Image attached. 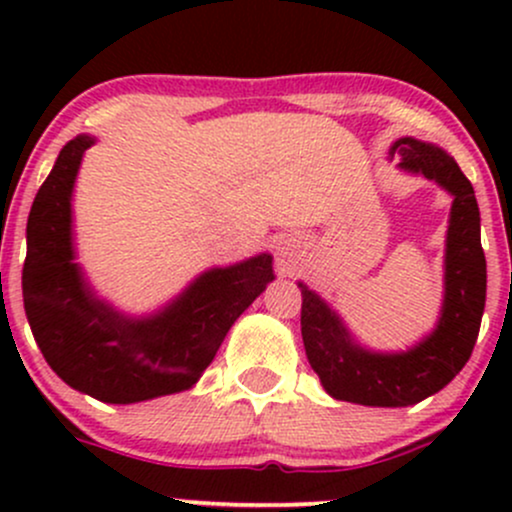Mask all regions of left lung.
<instances>
[{
    "label": "left lung",
    "mask_w": 512,
    "mask_h": 512,
    "mask_svg": "<svg viewBox=\"0 0 512 512\" xmlns=\"http://www.w3.org/2000/svg\"><path fill=\"white\" fill-rule=\"evenodd\" d=\"M390 156L399 168L436 180L452 197L445 301L436 332L404 354H370L351 342L342 320L320 296L301 286V332L310 366L332 397L366 407H409L443 390L477 344L486 303V257L472 182L438 146L404 137Z\"/></svg>",
    "instance_id": "left-lung-1"
}]
</instances>
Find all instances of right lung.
<instances>
[{"label":"right lung","instance_id":"obj_1","mask_svg":"<svg viewBox=\"0 0 512 512\" xmlns=\"http://www.w3.org/2000/svg\"><path fill=\"white\" fill-rule=\"evenodd\" d=\"M93 144L76 137L33 199L26 226L23 305L45 361L67 385L110 404L187 390L243 310L274 279L272 257L202 274L149 320H127L93 298L72 250V187Z\"/></svg>","mask_w":512,"mask_h":512}]
</instances>
